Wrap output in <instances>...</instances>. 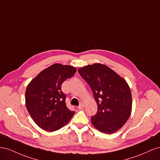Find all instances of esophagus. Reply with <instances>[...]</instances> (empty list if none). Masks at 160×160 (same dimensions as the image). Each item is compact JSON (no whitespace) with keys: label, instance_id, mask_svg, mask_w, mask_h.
Listing matches in <instances>:
<instances>
[{"label":"esophagus","instance_id":"1","mask_svg":"<svg viewBox=\"0 0 160 160\" xmlns=\"http://www.w3.org/2000/svg\"><path fill=\"white\" fill-rule=\"evenodd\" d=\"M83 107H84V104L82 103H80V105L78 106V109H82Z\"/></svg>","mask_w":160,"mask_h":160}]
</instances>
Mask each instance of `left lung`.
<instances>
[{"mask_svg":"<svg viewBox=\"0 0 160 160\" xmlns=\"http://www.w3.org/2000/svg\"><path fill=\"white\" fill-rule=\"evenodd\" d=\"M78 71L90 85L97 103V113L91 117L93 126L104 133H115L131 115L129 86L123 78L102 63L86 66Z\"/></svg>","mask_w":160,"mask_h":160,"instance_id":"8db88e82","label":"left lung"}]
</instances>
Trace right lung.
Wrapping results in <instances>:
<instances>
[{
  "label": "right lung",
  "mask_w": 160,
  "mask_h": 160,
  "mask_svg": "<svg viewBox=\"0 0 160 160\" xmlns=\"http://www.w3.org/2000/svg\"><path fill=\"white\" fill-rule=\"evenodd\" d=\"M76 72L73 66L54 63L41 72L27 85L26 108L40 128L49 132L57 131L74 116V112L66 107V97L61 86Z\"/></svg>",
  "instance_id": "obj_1"
}]
</instances>
